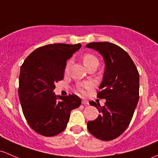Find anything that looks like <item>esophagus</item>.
Returning <instances> with one entry per match:
<instances>
[{"label": "esophagus", "mask_w": 158, "mask_h": 158, "mask_svg": "<svg viewBox=\"0 0 158 158\" xmlns=\"http://www.w3.org/2000/svg\"><path fill=\"white\" fill-rule=\"evenodd\" d=\"M82 103L84 106H87L89 105V103H88V100H85V99H84V100H82Z\"/></svg>", "instance_id": "obj_1"}]
</instances>
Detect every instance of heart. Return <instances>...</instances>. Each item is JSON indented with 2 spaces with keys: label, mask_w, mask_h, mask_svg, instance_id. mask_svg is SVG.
Listing matches in <instances>:
<instances>
[{
  "label": "heart",
  "mask_w": 158,
  "mask_h": 158,
  "mask_svg": "<svg viewBox=\"0 0 158 158\" xmlns=\"http://www.w3.org/2000/svg\"><path fill=\"white\" fill-rule=\"evenodd\" d=\"M83 61H84V64L85 67H87V66L91 64L92 63H98V58H97L94 55H91V54H85V55L83 56ZM71 64H72V60H69L67 62V64H66L65 68H64V70L66 73L68 72L69 70H70ZM90 86H91V85L87 83V84H85L83 85L80 86V87L79 88V91L82 92V91H84V88H89Z\"/></svg>",
  "instance_id": "heart-1"
}]
</instances>
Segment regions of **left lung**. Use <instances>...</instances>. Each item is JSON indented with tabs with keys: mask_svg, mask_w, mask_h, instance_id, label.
<instances>
[{
	"mask_svg": "<svg viewBox=\"0 0 158 158\" xmlns=\"http://www.w3.org/2000/svg\"><path fill=\"white\" fill-rule=\"evenodd\" d=\"M85 46L98 52L104 60L98 97L106 100L103 106L94 101L89 103L97 107L100 115L88 121V130L99 139L110 141L122 134L132 119L139 101V75L129 55L117 45L99 42Z\"/></svg>",
	"mask_w": 158,
	"mask_h": 158,
	"instance_id": "obj_1",
	"label": "left lung"
}]
</instances>
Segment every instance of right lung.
Wrapping results in <instances>:
<instances>
[{
    "mask_svg": "<svg viewBox=\"0 0 158 158\" xmlns=\"http://www.w3.org/2000/svg\"><path fill=\"white\" fill-rule=\"evenodd\" d=\"M82 45L55 43L34 50L20 69L19 97L30 127L45 136H53L67 127L70 112L81 105L76 94L58 97L55 83L64 79L67 60Z\"/></svg>",
    "mask_w": 158,
    "mask_h": 158,
    "instance_id": "1",
    "label": "right lung"
}]
</instances>
